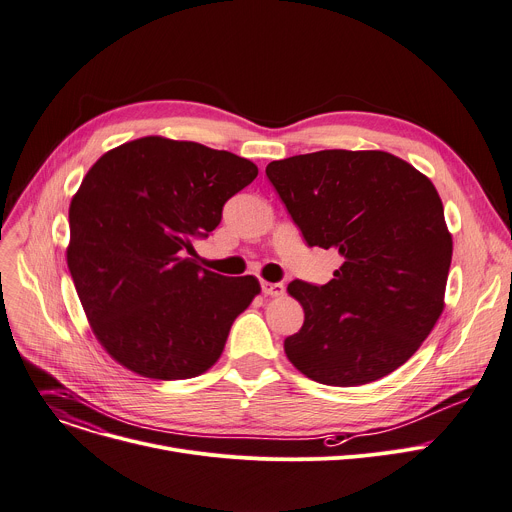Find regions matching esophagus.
Instances as JSON below:
<instances>
[{
	"label": "esophagus",
	"mask_w": 512,
	"mask_h": 512,
	"mask_svg": "<svg viewBox=\"0 0 512 512\" xmlns=\"http://www.w3.org/2000/svg\"><path fill=\"white\" fill-rule=\"evenodd\" d=\"M261 292H263L265 296H282V294H284V284L261 280Z\"/></svg>",
	"instance_id": "34e87169"
}]
</instances>
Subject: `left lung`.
Listing matches in <instances>:
<instances>
[{
    "instance_id": "8db88e82",
    "label": "left lung",
    "mask_w": 512,
    "mask_h": 512,
    "mask_svg": "<svg viewBox=\"0 0 512 512\" xmlns=\"http://www.w3.org/2000/svg\"><path fill=\"white\" fill-rule=\"evenodd\" d=\"M265 175L306 245L342 255L325 286L288 284L304 309L300 331L284 339L288 360L331 387L387 377L445 309L453 238L434 185L381 150L290 156Z\"/></svg>"
}]
</instances>
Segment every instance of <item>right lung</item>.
<instances>
[{
    "label": "right lung",
    "instance_id": "add662e5",
    "mask_svg": "<svg viewBox=\"0 0 512 512\" xmlns=\"http://www.w3.org/2000/svg\"><path fill=\"white\" fill-rule=\"evenodd\" d=\"M226 150L148 135L102 154L70 206L67 267L90 327L135 374L181 381L212 368L257 278L197 265L195 238L257 177Z\"/></svg>",
    "mask_w": 512,
    "mask_h": 512
}]
</instances>
